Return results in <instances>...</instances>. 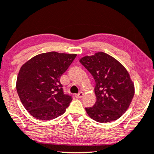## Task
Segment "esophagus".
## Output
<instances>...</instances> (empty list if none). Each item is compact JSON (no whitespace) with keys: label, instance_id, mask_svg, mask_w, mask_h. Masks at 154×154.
I'll list each match as a JSON object with an SVG mask.
<instances>
[{"label":"esophagus","instance_id":"34e87169","mask_svg":"<svg viewBox=\"0 0 154 154\" xmlns=\"http://www.w3.org/2000/svg\"><path fill=\"white\" fill-rule=\"evenodd\" d=\"M83 95H84L83 92H79V94L75 95V97H76V98H77V99H80L83 97Z\"/></svg>","mask_w":154,"mask_h":154}]
</instances>
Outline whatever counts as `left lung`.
<instances>
[{"label":"left lung","instance_id":"left-lung-1","mask_svg":"<svg viewBox=\"0 0 154 154\" xmlns=\"http://www.w3.org/2000/svg\"><path fill=\"white\" fill-rule=\"evenodd\" d=\"M81 64L95 80V104L85 108L88 116L100 123L120 118L129 107L135 87L129 72L117 60L103 52L85 56Z\"/></svg>","mask_w":154,"mask_h":154}]
</instances>
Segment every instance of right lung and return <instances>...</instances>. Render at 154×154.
Returning a JSON list of instances; mask_svg holds the SVG:
<instances>
[{
	"label": "right lung",
	"instance_id": "add662e5",
	"mask_svg": "<svg viewBox=\"0 0 154 154\" xmlns=\"http://www.w3.org/2000/svg\"><path fill=\"white\" fill-rule=\"evenodd\" d=\"M77 54L45 52L20 67L16 89L24 107L37 119L52 120L63 114L72 98L64 94L60 76Z\"/></svg>",
	"mask_w": 154,
	"mask_h": 154
}]
</instances>
